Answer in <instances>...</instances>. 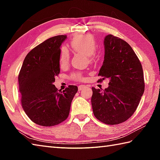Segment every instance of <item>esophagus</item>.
Segmentation results:
<instances>
[{
  "label": "esophagus",
  "mask_w": 160,
  "mask_h": 160,
  "mask_svg": "<svg viewBox=\"0 0 160 160\" xmlns=\"http://www.w3.org/2000/svg\"><path fill=\"white\" fill-rule=\"evenodd\" d=\"M85 88H90V85H80L78 86V91H81L82 89Z\"/></svg>",
  "instance_id": "obj_1"
}]
</instances>
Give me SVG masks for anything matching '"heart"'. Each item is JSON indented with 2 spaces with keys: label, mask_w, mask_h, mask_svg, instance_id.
I'll use <instances>...</instances> for the list:
<instances>
[{
  "label": "heart",
  "mask_w": 160,
  "mask_h": 160,
  "mask_svg": "<svg viewBox=\"0 0 160 160\" xmlns=\"http://www.w3.org/2000/svg\"><path fill=\"white\" fill-rule=\"evenodd\" d=\"M71 48L77 52L85 53L88 56L90 60H93L94 52L97 47V42L91 34H78L75 36L70 42ZM70 55L67 48L63 47L61 51L60 63L62 66L68 64L69 62ZM71 79L73 80H82L85 79L84 75L81 72H75L71 75Z\"/></svg>",
  "instance_id": "b5f03b06"
}]
</instances>
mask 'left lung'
Here are the masks:
<instances>
[{
  "instance_id": "obj_1",
  "label": "left lung",
  "mask_w": 160,
  "mask_h": 160,
  "mask_svg": "<svg viewBox=\"0 0 160 160\" xmlns=\"http://www.w3.org/2000/svg\"><path fill=\"white\" fill-rule=\"evenodd\" d=\"M104 47L98 75L109 78V86L104 90L92 88V107L98 120L116 125L128 119L138 106L145 90L143 71L134 51L123 39L108 34Z\"/></svg>"
}]
</instances>
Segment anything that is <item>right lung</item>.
Listing matches in <instances>:
<instances>
[{
  "instance_id": "1",
  "label": "right lung",
  "mask_w": 160,
  "mask_h": 160,
  "mask_svg": "<svg viewBox=\"0 0 160 160\" xmlns=\"http://www.w3.org/2000/svg\"><path fill=\"white\" fill-rule=\"evenodd\" d=\"M66 35L49 38L26 56L18 76L22 106L34 123L53 126L69 115L78 87L70 85L58 92L53 85L60 72V47Z\"/></svg>"
}]
</instances>
